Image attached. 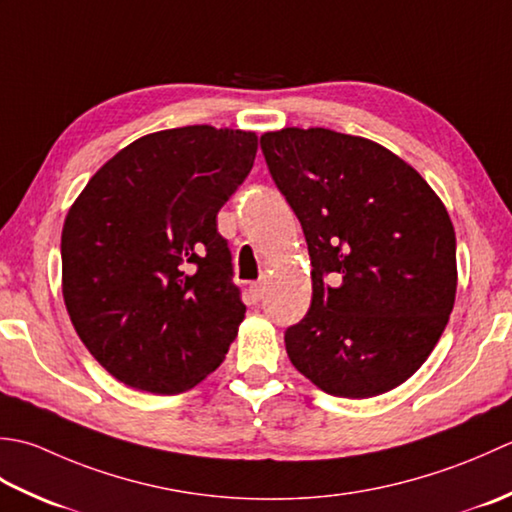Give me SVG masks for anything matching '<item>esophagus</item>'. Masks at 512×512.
<instances>
[{"label":"esophagus","mask_w":512,"mask_h":512,"mask_svg":"<svg viewBox=\"0 0 512 512\" xmlns=\"http://www.w3.org/2000/svg\"><path fill=\"white\" fill-rule=\"evenodd\" d=\"M249 296H252V300H260L265 296V283H252L249 285Z\"/></svg>","instance_id":"34e87169"}]
</instances>
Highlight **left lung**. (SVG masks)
I'll list each match as a JSON object with an SVG mask.
<instances>
[{
    "label": "left lung",
    "mask_w": 512,
    "mask_h": 512,
    "mask_svg": "<svg viewBox=\"0 0 512 512\" xmlns=\"http://www.w3.org/2000/svg\"><path fill=\"white\" fill-rule=\"evenodd\" d=\"M311 258V307L285 333L320 391L364 400L431 356L455 305V229L442 198L398 154L327 128L260 137Z\"/></svg>",
    "instance_id": "1"
}]
</instances>
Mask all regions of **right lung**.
<instances>
[{"instance_id":"add662e5","label":"right lung","mask_w":512,"mask_h":512,"mask_svg":"<svg viewBox=\"0 0 512 512\" xmlns=\"http://www.w3.org/2000/svg\"><path fill=\"white\" fill-rule=\"evenodd\" d=\"M252 130L145 134L92 176L61 232V294L112 378L174 395L225 360L245 305L216 216L256 159Z\"/></svg>"}]
</instances>
